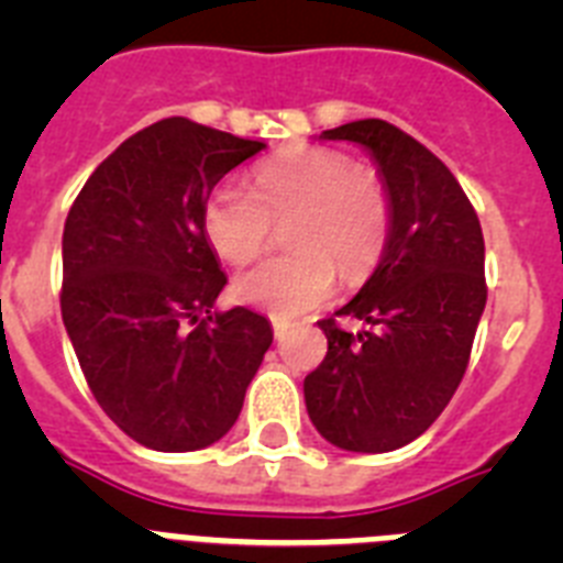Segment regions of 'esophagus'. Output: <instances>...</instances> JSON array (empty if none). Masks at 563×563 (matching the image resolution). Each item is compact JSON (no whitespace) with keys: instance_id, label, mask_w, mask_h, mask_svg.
<instances>
[{"instance_id":"obj_1","label":"esophagus","mask_w":563,"mask_h":563,"mask_svg":"<svg viewBox=\"0 0 563 563\" xmlns=\"http://www.w3.org/2000/svg\"><path fill=\"white\" fill-rule=\"evenodd\" d=\"M271 324H273V335H276V338H285L287 330H290V324H287L285 318H276V316H273V318H271Z\"/></svg>"}]
</instances>
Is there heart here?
<instances>
[{
	"label": "heart",
	"instance_id": "1",
	"mask_svg": "<svg viewBox=\"0 0 563 563\" xmlns=\"http://www.w3.org/2000/svg\"><path fill=\"white\" fill-rule=\"evenodd\" d=\"M292 220L285 256L258 262L233 282L245 305L301 316L332 296L338 271L363 282L377 267L395 225L391 188L375 166L330 146H287L258 163L253 191L225 183L202 208L208 242L231 265L262 253L273 222Z\"/></svg>",
	"mask_w": 563,
	"mask_h": 563
}]
</instances>
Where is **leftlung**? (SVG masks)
I'll return each instance as SVG.
<instances>
[{
    "mask_svg": "<svg viewBox=\"0 0 563 563\" xmlns=\"http://www.w3.org/2000/svg\"><path fill=\"white\" fill-rule=\"evenodd\" d=\"M321 137L375 157L395 225L369 282L335 312L367 327L346 333L334 316L318 321L327 357L305 377L307 415L338 449L383 454L429 429L465 375L487 301L485 239L449 166L402 129L366 118Z\"/></svg>",
    "mask_w": 563,
    "mask_h": 563,
    "instance_id": "1",
    "label": "left lung"
}]
</instances>
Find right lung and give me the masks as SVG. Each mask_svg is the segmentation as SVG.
<instances>
[{
    "label": "right lung",
    "instance_id": "right-lung-1",
    "mask_svg": "<svg viewBox=\"0 0 563 563\" xmlns=\"http://www.w3.org/2000/svg\"><path fill=\"white\" fill-rule=\"evenodd\" d=\"M262 148L166 118L114 148L67 213L64 327L98 406L146 449L222 440L271 350L265 316L213 310L228 276L202 228L213 186Z\"/></svg>",
    "mask_w": 563,
    "mask_h": 563
}]
</instances>
